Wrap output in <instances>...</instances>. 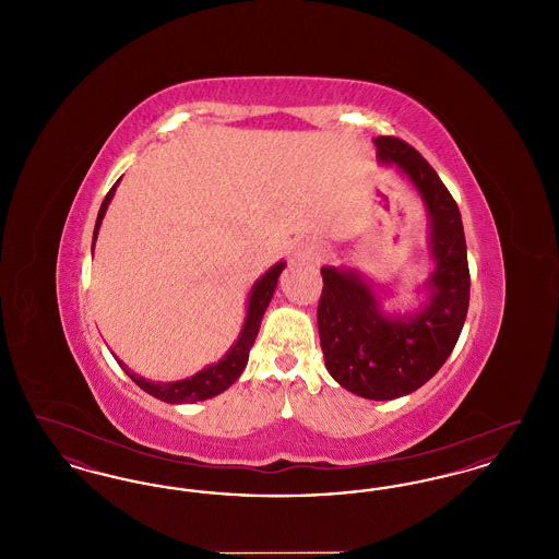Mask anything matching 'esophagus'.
Returning a JSON list of instances; mask_svg holds the SVG:
<instances>
[{
    "mask_svg": "<svg viewBox=\"0 0 559 559\" xmlns=\"http://www.w3.org/2000/svg\"><path fill=\"white\" fill-rule=\"evenodd\" d=\"M324 253H326V249L319 240H301L293 251V262L295 264H319L320 260L324 258Z\"/></svg>",
    "mask_w": 559,
    "mask_h": 559,
    "instance_id": "34e87169",
    "label": "esophagus"
}]
</instances>
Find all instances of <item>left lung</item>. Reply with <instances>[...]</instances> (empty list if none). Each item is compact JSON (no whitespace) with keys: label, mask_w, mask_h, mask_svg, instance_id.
Masks as SVG:
<instances>
[{"label":"left lung","mask_w":559,"mask_h":559,"mask_svg":"<svg viewBox=\"0 0 559 559\" xmlns=\"http://www.w3.org/2000/svg\"><path fill=\"white\" fill-rule=\"evenodd\" d=\"M377 155L396 163L419 190L431 219L429 306L388 319L371 287L352 270L322 267L320 347L331 377L356 396L392 400L419 390L451 356L469 308V266L461 213L449 188L411 144L374 138Z\"/></svg>","instance_id":"8db88e82"}]
</instances>
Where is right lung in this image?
<instances>
[{"label": "right lung", "mask_w": 559, "mask_h": 559, "mask_svg": "<svg viewBox=\"0 0 559 559\" xmlns=\"http://www.w3.org/2000/svg\"><path fill=\"white\" fill-rule=\"evenodd\" d=\"M115 187L108 190L103 205H100V212H98V219H96V228H94V239H92V247H94V240L98 237V228L103 224V217L107 213L108 203L115 194ZM285 267V262H278L276 266L270 267L266 274L255 283V287L251 289V297H249V308H247V319L242 324V331H240L239 340L237 344L228 349V354L215 362L212 367L203 369L188 379L182 381H171V383H155V381H146L144 377L130 372V369L121 362L119 367L123 371L130 374L133 383L138 388H142L144 392H148L151 396L163 400V402H171V404H180V402H199V400L213 399L217 396L219 392L228 390L237 379L240 377L242 369L247 367V360H249V349L255 344V337H258V331H260V324L264 319V312H266L267 304L274 295L276 289V283H278V276Z\"/></svg>", "instance_id": "1"}]
</instances>
